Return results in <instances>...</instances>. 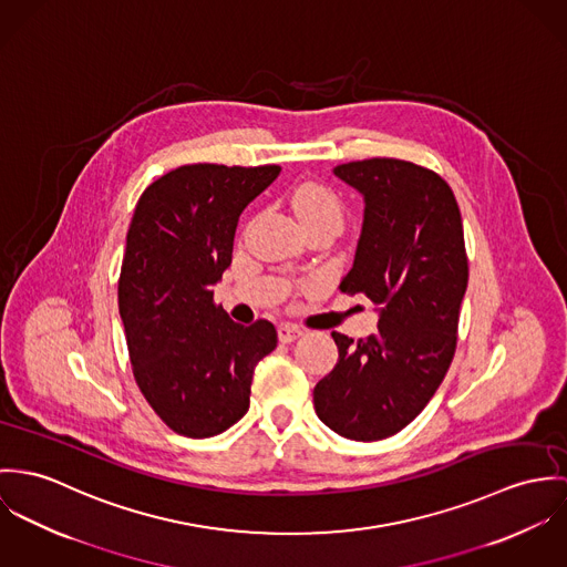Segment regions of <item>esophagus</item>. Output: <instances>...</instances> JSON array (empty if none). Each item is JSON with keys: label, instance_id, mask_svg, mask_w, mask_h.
<instances>
[{"label": "esophagus", "instance_id": "esophagus-1", "mask_svg": "<svg viewBox=\"0 0 567 567\" xmlns=\"http://www.w3.org/2000/svg\"><path fill=\"white\" fill-rule=\"evenodd\" d=\"M298 337H302V328H298V326H293V323H280V326H278V339H280V343H291V341H296Z\"/></svg>", "mask_w": 567, "mask_h": 567}]
</instances>
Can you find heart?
Returning <instances> with one entry per match:
<instances>
[{
    "label": "heart",
    "mask_w": 567,
    "mask_h": 567,
    "mask_svg": "<svg viewBox=\"0 0 567 567\" xmlns=\"http://www.w3.org/2000/svg\"><path fill=\"white\" fill-rule=\"evenodd\" d=\"M293 208L302 224L321 219V217L341 221V215H343L339 197L317 183H307L293 193Z\"/></svg>",
    "instance_id": "heart-1"
}]
</instances>
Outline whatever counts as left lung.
<instances>
[{"mask_svg": "<svg viewBox=\"0 0 567 567\" xmlns=\"http://www.w3.org/2000/svg\"><path fill=\"white\" fill-rule=\"evenodd\" d=\"M334 176L365 199L339 289L377 307L378 332H332L339 361L315 384V413L346 440H386L422 413L452 363L470 276L463 221L447 183L415 163L368 158Z\"/></svg>", "mask_w": 567, "mask_h": 567, "instance_id": "left-lung-1", "label": "left lung"}]
</instances>
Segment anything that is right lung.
<instances>
[{"mask_svg": "<svg viewBox=\"0 0 567 567\" xmlns=\"http://www.w3.org/2000/svg\"><path fill=\"white\" fill-rule=\"evenodd\" d=\"M278 165H183L136 202L120 276V315L134 380L178 435L204 440L250 409L254 368L278 334L271 321H233L213 302L230 267L239 215Z\"/></svg>", "mask_w": 567, "mask_h": 567, "instance_id": "1", "label": "right lung"}]
</instances>
